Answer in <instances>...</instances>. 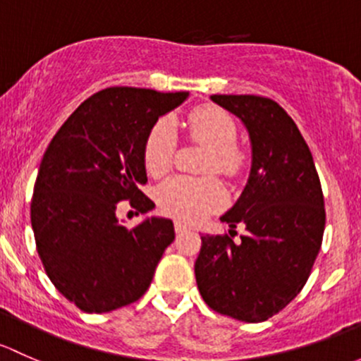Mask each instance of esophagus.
I'll return each mask as SVG.
<instances>
[{
    "instance_id": "esophagus-1",
    "label": "esophagus",
    "mask_w": 361,
    "mask_h": 361,
    "mask_svg": "<svg viewBox=\"0 0 361 361\" xmlns=\"http://www.w3.org/2000/svg\"><path fill=\"white\" fill-rule=\"evenodd\" d=\"M173 228H176V233H177V235H180V233H185V231H188V226H185L184 222H180V221H176V222H173Z\"/></svg>"
}]
</instances>
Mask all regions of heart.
<instances>
[{
  "label": "heart",
  "mask_w": 361,
  "mask_h": 361,
  "mask_svg": "<svg viewBox=\"0 0 361 361\" xmlns=\"http://www.w3.org/2000/svg\"><path fill=\"white\" fill-rule=\"evenodd\" d=\"M189 140L207 147L205 172L235 179L245 170L248 154L236 142L238 128L231 114L217 106L191 111L185 120ZM177 149L176 125L169 118L156 121L144 140V165L151 176L169 172ZM158 205L170 217L184 222H200L224 203L226 192L215 177H172L156 192Z\"/></svg>",
  "instance_id": "obj_1"
}]
</instances>
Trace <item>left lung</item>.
I'll list each match as a JSON object with an SVG mask.
<instances>
[{
    "instance_id": "1",
    "label": "left lung",
    "mask_w": 361,
    "mask_h": 361,
    "mask_svg": "<svg viewBox=\"0 0 361 361\" xmlns=\"http://www.w3.org/2000/svg\"><path fill=\"white\" fill-rule=\"evenodd\" d=\"M236 114L252 142V169L235 207L221 217L228 235L202 236L198 290L217 313L266 322L310 278L323 240L325 203L313 156L287 111L259 95H212ZM238 224L247 233L232 240Z\"/></svg>"
}]
</instances>
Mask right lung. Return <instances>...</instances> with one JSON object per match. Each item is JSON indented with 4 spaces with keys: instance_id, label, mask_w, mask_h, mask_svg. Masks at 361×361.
Wrapping results in <instances>:
<instances>
[{
    "instance_id": "right-lung-1",
    "label": "right lung",
    "mask_w": 361,
    "mask_h": 361,
    "mask_svg": "<svg viewBox=\"0 0 361 361\" xmlns=\"http://www.w3.org/2000/svg\"><path fill=\"white\" fill-rule=\"evenodd\" d=\"M185 97L132 87L100 90L44 151L31 200L36 250L55 288L85 313L139 300L176 238L170 219L151 217L126 229L116 205L128 200L140 214L154 208L139 189L147 182L144 140Z\"/></svg>"
}]
</instances>
